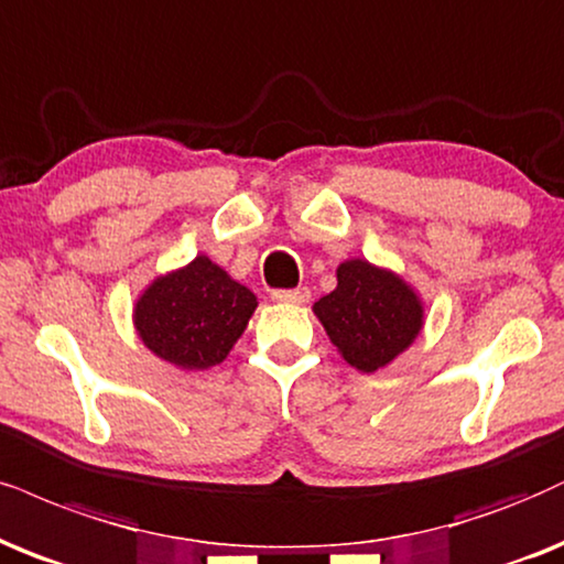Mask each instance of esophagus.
<instances>
[{
  "label": "esophagus",
  "mask_w": 564,
  "mask_h": 564,
  "mask_svg": "<svg viewBox=\"0 0 564 564\" xmlns=\"http://www.w3.org/2000/svg\"><path fill=\"white\" fill-rule=\"evenodd\" d=\"M271 297H274L276 303H288V305H303L308 303L311 293L305 288H297V290H274L271 293Z\"/></svg>",
  "instance_id": "obj_1"
}]
</instances>
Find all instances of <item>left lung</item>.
<instances>
[{
    "instance_id": "obj_1",
    "label": "left lung",
    "mask_w": 564,
    "mask_h": 564,
    "mask_svg": "<svg viewBox=\"0 0 564 564\" xmlns=\"http://www.w3.org/2000/svg\"><path fill=\"white\" fill-rule=\"evenodd\" d=\"M314 314L345 364L377 373L419 339L426 303L398 271L347 259L337 267V288L318 297Z\"/></svg>"
}]
</instances>
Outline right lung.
Wrapping results in <instances>:
<instances>
[{
  "label": "right lung",
  "mask_w": 564,
  "mask_h": 564,
  "mask_svg": "<svg viewBox=\"0 0 564 564\" xmlns=\"http://www.w3.org/2000/svg\"><path fill=\"white\" fill-rule=\"evenodd\" d=\"M256 308L246 284L198 253L145 284L133 303V326L156 358L180 371H208L229 356Z\"/></svg>",
  "instance_id": "1"
}]
</instances>
